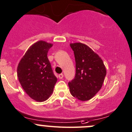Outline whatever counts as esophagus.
<instances>
[{
  "mask_svg": "<svg viewBox=\"0 0 132 132\" xmlns=\"http://www.w3.org/2000/svg\"><path fill=\"white\" fill-rule=\"evenodd\" d=\"M63 76H64L63 74H62V73H61V74H59V75H58V77L60 79H62V78H63Z\"/></svg>",
  "mask_w": 132,
  "mask_h": 132,
  "instance_id": "obj_1",
  "label": "esophagus"
}]
</instances>
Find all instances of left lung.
<instances>
[{"instance_id": "left-lung-1", "label": "left lung", "mask_w": 132, "mask_h": 132, "mask_svg": "<svg viewBox=\"0 0 132 132\" xmlns=\"http://www.w3.org/2000/svg\"><path fill=\"white\" fill-rule=\"evenodd\" d=\"M74 52L76 73L68 83L70 92L82 101L93 98L103 86L106 70L103 60L88 46L81 43L70 44Z\"/></svg>"}]
</instances>
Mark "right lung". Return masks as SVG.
Segmentation results:
<instances>
[{
	"mask_svg": "<svg viewBox=\"0 0 132 132\" xmlns=\"http://www.w3.org/2000/svg\"><path fill=\"white\" fill-rule=\"evenodd\" d=\"M52 43L39 40L32 44L20 59L17 77L23 89L37 102L45 101L52 94L57 79L47 55Z\"/></svg>",
	"mask_w": 132,
	"mask_h": 132,
	"instance_id": "obj_1",
	"label": "right lung"
}]
</instances>
